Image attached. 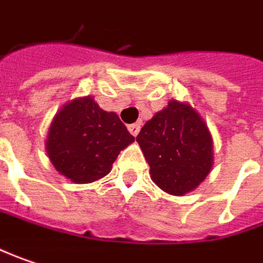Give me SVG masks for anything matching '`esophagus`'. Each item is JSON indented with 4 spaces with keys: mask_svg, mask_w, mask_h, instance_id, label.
Returning a JSON list of instances; mask_svg holds the SVG:
<instances>
[{
    "mask_svg": "<svg viewBox=\"0 0 263 263\" xmlns=\"http://www.w3.org/2000/svg\"><path fill=\"white\" fill-rule=\"evenodd\" d=\"M140 128H141V125H140V123H132V125L128 126V129H129V132H131L134 137H137V135H138Z\"/></svg>",
    "mask_w": 263,
    "mask_h": 263,
    "instance_id": "34e87169",
    "label": "esophagus"
}]
</instances>
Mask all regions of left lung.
Here are the masks:
<instances>
[{
	"label": "left lung",
	"mask_w": 263,
	"mask_h": 263,
	"mask_svg": "<svg viewBox=\"0 0 263 263\" xmlns=\"http://www.w3.org/2000/svg\"><path fill=\"white\" fill-rule=\"evenodd\" d=\"M137 143L150 165V177L160 190L184 196L211 174L213 140L206 122L189 103L171 100L145 122Z\"/></svg>",
	"instance_id": "left-lung-1"
}]
</instances>
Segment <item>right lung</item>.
<instances>
[{"mask_svg": "<svg viewBox=\"0 0 263 263\" xmlns=\"http://www.w3.org/2000/svg\"><path fill=\"white\" fill-rule=\"evenodd\" d=\"M134 141L115 111L103 110L86 96L70 100L55 113L45 150L59 174L74 184H89L106 177Z\"/></svg>", "mask_w": 263, "mask_h": 263, "instance_id": "add662e5", "label": "right lung"}]
</instances>
